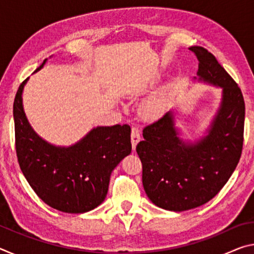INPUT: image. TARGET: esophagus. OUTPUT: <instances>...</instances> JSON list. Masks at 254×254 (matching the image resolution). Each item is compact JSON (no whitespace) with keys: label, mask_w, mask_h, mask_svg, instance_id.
Instances as JSON below:
<instances>
[{"label":"esophagus","mask_w":254,"mask_h":254,"mask_svg":"<svg viewBox=\"0 0 254 254\" xmlns=\"http://www.w3.org/2000/svg\"><path fill=\"white\" fill-rule=\"evenodd\" d=\"M141 140V134H140V130L135 127H132L131 130V142H132V148L133 150L135 149L136 144L139 143V141Z\"/></svg>","instance_id":"1"}]
</instances>
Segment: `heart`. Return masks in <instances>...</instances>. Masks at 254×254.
I'll list each match as a JSON object with an SVG mask.
<instances>
[{"instance_id":"obj_1","label":"heart","mask_w":254,"mask_h":254,"mask_svg":"<svg viewBox=\"0 0 254 254\" xmlns=\"http://www.w3.org/2000/svg\"><path fill=\"white\" fill-rule=\"evenodd\" d=\"M167 94L158 93L144 103L142 106V113L148 119H158L163 113L167 105Z\"/></svg>"}]
</instances>
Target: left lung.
<instances>
[{"label":"left lung","mask_w":254,"mask_h":254,"mask_svg":"<svg viewBox=\"0 0 254 254\" xmlns=\"http://www.w3.org/2000/svg\"><path fill=\"white\" fill-rule=\"evenodd\" d=\"M189 50L198 59V81L222 88V100L207 134L196 142L179 137L171 111L143 128L136 145L149 199L174 212L196 208L221 190L238 166L243 147L246 105L242 92L216 58L203 47Z\"/></svg>","instance_id":"1"}]
</instances>
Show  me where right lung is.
<instances>
[{
    "mask_svg": "<svg viewBox=\"0 0 254 254\" xmlns=\"http://www.w3.org/2000/svg\"><path fill=\"white\" fill-rule=\"evenodd\" d=\"M28 79L20 85L13 104L20 168L36 194L50 207L71 214L89 212L104 201L112 171L131 153V127L127 124L94 127L69 147L47 142L25 117L22 93Z\"/></svg>",
    "mask_w": 254,
    "mask_h": 254,
    "instance_id": "obj_1",
    "label": "right lung"
}]
</instances>
